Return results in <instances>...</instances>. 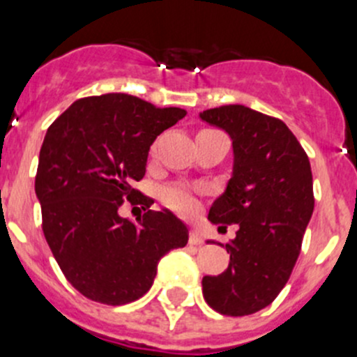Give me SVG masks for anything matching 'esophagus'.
Here are the masks:
<instances>
[{
    "label": "esophagus",
    "mask_w": 357,
    "mask_h": 357,
    "mask_svg": "<svg viewBox=\"0 0 357 357\" xmlns=\"http://www.w3.org/2000/svg\"><path fill=\"white\" fill-rule=\"evenodd\" d=\"M190 243H192V245H202V243H204L199 229H192V231H190Z\"/></svg>",
    "instance_id": "esophagus-1"
}]
</instances>
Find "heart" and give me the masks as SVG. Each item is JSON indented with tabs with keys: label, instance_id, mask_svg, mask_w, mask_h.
Returning <instances> with one entry per match:
<instances>
[{
	"label": "heart",
	"instance_id": "1",
	"mask_svg": "<svg viewBox=\"0 0 357 357\" xmlns=\"http://www.w3.org/2000/svg\"><path fill=\"white\" fill-rule=\"evenodd\" d=\"M160 197L169 207L174 208V211L178 212H183V214H188V212L195 211L197 207V200L195 197H193V193L183 185L165 186V188L162 190Z\"/></svg>",
	"mask_w": 357,
	"mask_h": 357
}]
</instances>
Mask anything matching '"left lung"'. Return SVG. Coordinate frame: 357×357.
I'll return each instance as SVG.
<instances>
[{
	"label": "left lung",
	"mask_w": 357,
	"mask_h": 357,
	"mask_svg": "<svg viewBox=\"0 0 357 357\" xmlns=\"http://www.w3.org/2000/svg\"><path fill=\"white\" fill-rule=\"evenodd\" d=\"M200 119L228 132L233 146L231 178L207 219L219 228H238L222 245L228 269L204 276L202 291L221 314H252L275 301L301 254L314 211L311 164L280 119L245 105L204 110Z\"/></svg>",
	"instance_id": "left-lung-1"
}]
</instances>
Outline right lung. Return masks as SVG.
Returning <instances> with one entry per match:
<instances>
[{
    "label": "right lung",
    "mask_w": 357,
    "mask_h": 357,
    "mask_svg": "<svg viewBox=\"0 0 357 357\" xmlns=\"http://www.w3.org/2000/svg\"><path fill=\"white\" fill-rule=\"evenodd\" d=\"M185 115L107 93L74 102L46 131L36 174L43 233L84 297L109 305L143 297L158 261L188 243V228L169 208L147 211L136 223L118 214L124 198L144 210L153 204L131 185L145 176L157 136Z\"/></svg>",
    "instance_id": "obj_1"
}]
</instances>
